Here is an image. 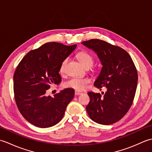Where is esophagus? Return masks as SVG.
Masks as SVG:
<instances>
[{
    "label": "esophagus",
    "instance_id": "1",
    "mask_svg": "<svg viewBox=\"0 0 152 152\" xmlns=\"http://www.w3.org/2000/svg\"><path fill=\"white\" fill-rule=\"evenodd\" d=\"M74 94H75V95H80L82 94V92H80L78 91H75V93H74Z\"/></svg>",
    "mask_w": 152,
    "mask_h": 152
}]
</instances>
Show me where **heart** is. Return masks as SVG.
I'll list each match as a JSON object with an SVG mask.
<instances>
[{"label":"heart","instance_id":"1","mask_svg":"<svg viewBox=\"0 0 152 152\" xmlns=\"http://www.w3.org/2000/svg\"><path fill=\"white\" fill-rule=\"evenodd\" d=\"M76 57L80 61L83 66L87 69L91 67L93 62H94V58L91 54H90L88 51H80L76 53ZM69 61V58L66 57L63 60L61 63L59 67V71L61 73H63L65 70V68ZM90 83V80L88 78H83V77H74L68 80L64 83V86L66 88H72L76 90H84L87 88L88 85Z\"/></svg>","mask_w":152,"mask_h":152}]
</instances>
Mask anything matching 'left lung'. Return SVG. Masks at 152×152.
<instances>
[{
    "label": "left lung",
    "mask_w": 152,
    "mask_h": 152,
    "mask_svg": "<svg viewBox=\"0 0 152 152\" xmlns=\"http://www.w3.org/2000/svg\"><path fill=\"white\" fill-rule=\"evenodd\" d=\"M96 53L102 68L94 83L104 93H88L90 101L86 106L93 121L102 125L118 121L127 114L133 104L136 93L138 73L131 56L121 48L107 42L91 39L82 42Z\"/></svg>",
    "instance_id": "obj_1"
}]
</instances>
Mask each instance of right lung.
<instances>
[{"label": "right lung", "mask_w": 152, "mask_h": 152, "mask_svg": "<svg viewBox=\"0 0 152 152\" xmlns=\"http://www.w3.org/2000/svg\"><path fill=\"white\" fill-rule=\"evenodd\" d=\"M76 45L48 42L30 51L19 63L14 74L16 104L23 118L38 127H50L63 118L74 90L66 88L54 96H47L50 86L59 84L61 63Z\"/></svg>", "instance_id": "right-lung-1"}]
</instances>
